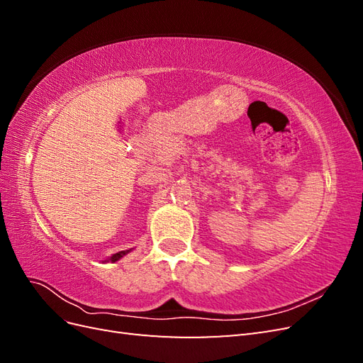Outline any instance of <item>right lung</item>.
I'll list each match as a JSON object with an SVG mask.
<instances>
[{
  "label": "right lung",
  "instance_id": "right-lung-1",
  "mask_svg": "<svg viewBox=\"0 0 363 363\" xmlns=\"http://www.w3.org/2000/svg\"><path fill=\"white\" fill-rule=\"evenodd\" d=\"M131 251V248L130 250H124V251H118V252H115V255H112L111 257H107L106 260H103V262H118L119 259H123L124 256H127L128 255V252Z\"/></svg>",
  "mask_w": 363,
  "mask_h": 363
}]
</instances>
